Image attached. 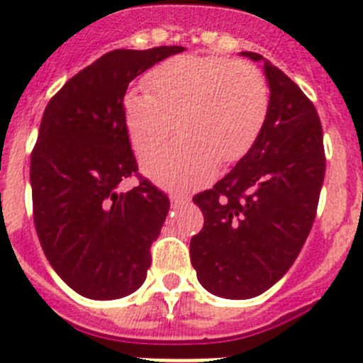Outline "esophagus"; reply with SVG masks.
Wrapping results in <instances>:
<instances>
[{"label": "esophagus", "instance_id": "34e87169", "mask_svg": "<svg viewBox=\"0 0 363 363\" xmlns=\"http://www.w3.org/2000/svg\"><path fill=\"white\" fill-rule=\"evenodd\" d=\"M170 202H172V206H174V208H179V206L186 204V202H188V199L181 197V195H170Z\"/></svg>", "mask_w": 363, "mask_h": 363}]
</instances>
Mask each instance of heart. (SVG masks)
<instances>
[{"instance_id": "b5f03b06", "label": "heart", "mask_w": 363, "mask_h": 363, "mask_svg": "<svg viewBox=\"0 0 363 363\" xmlns=\"http://www.w3.org/2000/svg\"><path fill=\"white\" fill-rule=\"evenodd\" d=\"M148 91L123 98V121L135 152L157 145L177 118L184 135L141 157V168L168 189H191L213 179L216 164L240 161L269 116V86L254 64L213 55L172 57L145 77Z\"/></svg>"}]
</instances>
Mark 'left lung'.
<instances>
[{
    "mask_svg": "<svg viewBox=\"0 0 363 363\" xmlns=\"http://www.w3.org/2000/svg\"><path fill=\"white\" fill-rule=\"evenodd\" d=\"M270 87L269 116L249 152L193 202L204 228L189 242L191 265L208 292L250 299L276 284L299 256L313 225L326 155L310 98L259 53Z\"/></svg>",
    "mask_w": 363,
    "mask_h": 363,
    "instance_id": "obj_1",
    "label": "left lung"
}]
</instances>
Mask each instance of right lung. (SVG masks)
Instances as JSON below:
<instances>
[{
  "label": "right lung",
  "mask_w": 363,
  "mask_h": 363,
  "mask_svg": "<svg viewBox=\"0 0 363 363\" xmlns=\"http://www.w3.org/2000/svg\"><path fill=\"white\" fill-rule=\"evenodd\" d=\"M182 46L113 50L50 100L30 159L33 223L50 265L89 299H120L147 279L150 245L170 201L150 181L118 192L138 174L123 96L138 74Z\"/></svg>",
  "instance_id": "obj_1"
}]
</instances>
